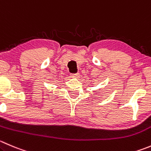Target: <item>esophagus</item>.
Segmentation results:
<instances>
[{
	"label": "esophagus",
	"instance_id": "1",
	"mask_svg": "<svg viewBox=\"0 0 151 151\" xmlns=\"http://www.w3.org/2000/svg\"><path fill=\"white\" fill-rule=\"evenodd\" d=\"M71 77H74V78H78V77H80V74H79V73H76V74H71Z\"/></svg>",
	"mask_w": 151,
	"mask_h": 151
}]
</instances>
